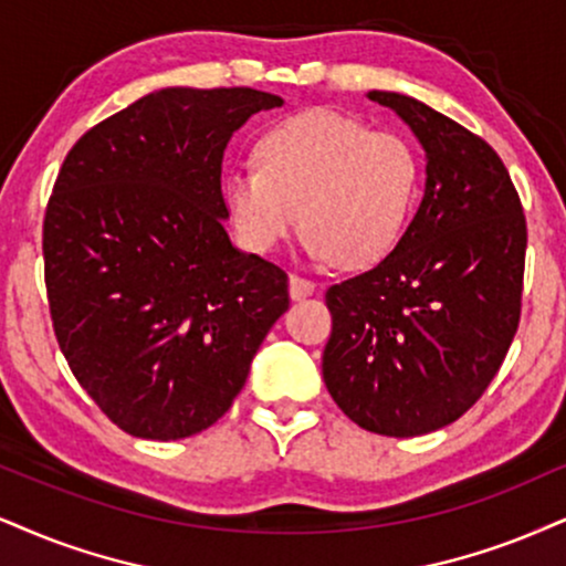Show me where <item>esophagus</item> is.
<instances>
[{
	"instance_id": "1",
	"label": "esophagus",
	"mask_w": 566,
	"mask_h": 566,
	"mask_svg": "<svg viewBox=\"0 0 566 566\" xmlns=\"http://www.w3.org/2000/svg\"><path fill=\"white\" fill-rule=\"evenodd\" d=\"M289 285H291V298H304L315 291V283H312L310 277H302V275H291Z\"/></svg>"
}]
</instances>
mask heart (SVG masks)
<instances>
[{"instance_id":"heart-1","label":"heart","mask_w":566,"mask_h":566,"mask_svg":"<svg viewBox=\"0 0 566 566\" xmlns=\"http://www.w3.org/2000/svg\"><path fill=\"white\" fill-rule=\"evenodd\" d=\"M256 157L260 165L233 167L222 191L241 241L254 251L275 249L302 220L312 260L369 268L401 241L420 199L415 146L333 109L270 128Z\"/></svg>"}]
</instances>
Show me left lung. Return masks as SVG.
<instances>
[{
  "label": "left lung",
  "mask_w": 566,
  "mask_h": 566,
  "mask_svg": "<svg viewBox=\"0 0 566 566\" xmlns=\"http://www.w3.org/2000/svg\"><path fill=\"white\" fill-rule=\"evenodd\" d=\"M424 149V197L394 251L331 285L323 378L359 428H446L496 378L522 312L527 222L504 163L428 104L369 91Z\"/></svg>",
  "instance_id": "left-lung-1"
}]
</instances>
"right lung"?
I'll return each instance as SVG.
<instances>
[{"instance_id": "obj_1", "label": "right lung", "mask_w": 566, "mask_h": 566, "mask_svg": "<svg viewBox=\"0 0 566 566\" xmlns=\"http://www.w3.org/2000/svg\"><path fill=\"white\" fill-rule=\"evenodd\" d=\"M268 91L163 88L86 130L44 214L60 352L117 428L197 436L230 409L289 310V275L230 243L222 151Z\"/></svg>"}]
</instances>
